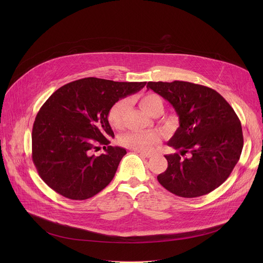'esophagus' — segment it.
<instances>
[{
    "label": "esophagus",
    "instance_id": "1",
    "mask_svg": "<svg viewBox=\"0 0 263 263\" xmlns=\"http://www.w3.org/2000/svg\"><path fill=\"white\" fill-rule=\"evenodd\" d=\"M135 152L144 156V157H146V158H149V157H152L153 155H155L154 152H143V151H135Z\"/></svg>",
    "mask_w": 263,
    "mask_h": 263
}]
</instances>
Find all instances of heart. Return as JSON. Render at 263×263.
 Wrapping results in <instances>:
<instances>
[{"label": "heart", "instance_id": "1", "mask_svg": "<svg viewBox=\"0 0 263 263\" xmlns=\"http://www.w3.org/2000/svg\"><path fill=\"white\" fill-rule=\"evenodd\" d=\"M140 107L149 116H154L157 112H162L163 102L160 97L154 93H147L139 99ZM128 106L127 100H120L112 105L108 111V123L116 129L123 126V119ZM161 141V134L152 132H128L125 133L120 142L123 146L134 149V151H149Z\"/></svg>", "mask_w": 263, "mask_h": 263}]
</instances>
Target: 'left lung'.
I'll list each match as a JSON object with an SVG mask.
<instances>
[{
  "label": "left lung",
  "instance_id": "left-lung-1",
  "mask_svg": "<svg viewBox=\"0 0 263 263\" xmlns=\"http://www.w3.org/2000/svg\"><path fill=\"white\" fill-rule=\"evenodd\" d=\"M146 88L173 105L180 124L167 142L178 152L165 155L167 168L157 176L158 182L182 198L211 193L228 179L242 151V129L235 111L204 85L159 81L147 82Z\"/></svg>",
  "mask_w": 263,
  "mask_h": 263
}]
</instances>
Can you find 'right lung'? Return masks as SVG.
Wrapping results in <instances>:
<instances>
[{
	"mask_svg": "<svg viewBox=\"0 0 263 263\" xmlns=\"http://www.w3.org/2000/svg\"><path fill=\"white\" fill-rule=\"evenodd\" d=\"M146 82L83 78L58 88L42 106L32 129V160L44 182L70 200H86L114 179L126 149L110 145L107 115L120 99ZM104 145L105 153H92Z\"/></svg>",
	"mask_w": 263,
	"mask_h": 263,
	"instance_id": "add662e5",
	"label": "right lung"
}]
</instances>
